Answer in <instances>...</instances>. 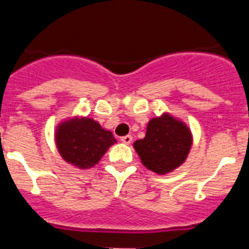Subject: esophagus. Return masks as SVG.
Returning a JSON list of instances; mask_svg holds the SVG:
<instances>
[{
	"label": "esophagus",
	"mask_w": 249,
	"mask_h": 249,
	"mask_svg": "<svg viewBox=\"0 0 249 249\" xmlns=\"http://www.w3.org/2000/svg\"><path fill=\"white\" fill-rule=\"evenodd\" d=\"M132 141H133V137L132 136H124V137H121V142L125 144H130L132 143Z\"/></svg>",
	"instance_id": "esophagus-1"
}]
</instances>
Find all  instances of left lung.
Segmentation results:
<instances>
[{"label": "left lung", "mask_w": 249, "mask_h": 249, "mask_svg": "<svg viewBox=\"0 0 249 249\" xmlns=\"http://www.w3.org/2000/svg\"><path fill=\"white\" fill-rule=\"evenodd\" d=\"M193 144L189 126L169 113L148 121L143 140L134 142V150L147 169L166 174L185 163Z\"/></svg>", "instance_id": "1"}]
</instances>
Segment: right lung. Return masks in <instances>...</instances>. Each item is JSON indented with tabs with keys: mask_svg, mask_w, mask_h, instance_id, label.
<instances>
[{
	"mask_svg": "<svg viewBox=\"0 0 249 249\" xmlns=\"http://www.w3.org/2000/svg\"><path fill=\"white\" fill-rule=\"evenodd\" d=\"M55 143L60 156L68 164L88 169L99 163L116 140L93 119L72 117L56 126Z\"/></svg>",
	"mask_w": 249,
	"mask_h": 249,
	"instance_id": "obj_1",
	"label": "right lung"
}]
</instances>
